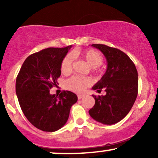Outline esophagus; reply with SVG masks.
<instances>
[{
	"label": "esophagus",
	"instance_id": "obj_1",
	"mask_svg": "<svg viewBox=\"0 0 158 158\" xmlns=\"http://www.w3.org/2000/svg\"><path fill=\"white\" fill-rule=\"evenodd\" d=\"M84 94H79V95H78L77 96V97H78V99H81V98H82L83 97H84Z\"/></svg>",
	"mask_w": 158,
	"mask_h": 158
}]
</instances>
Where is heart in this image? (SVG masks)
Instances as JSON below:
<instances>
[{"label": "heart", "instance_id": "obj_1", "mask_svg": "<svg viewBox=\"0 0 158 158\" xmlns=\"http://www.w3.org/2000/svg\"><path fill=\"white\" fill-rule=\"evenodd\" d=\"M80 56L85 60L88 65L94 70H99V67L102 64L103 57L99 52L94 49H88L81 52L74 51L71 54H68L64 57L61 63V71L63 74L70 73L73 68V57ZM91 80L89 77L73 76L66 81V86L68 89L75 92H81L87 87L90 86Z\"/></svg>", "mask_w": 158, "mask_h": 158}]
</instances>
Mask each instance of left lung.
<instances>
[{
  "instance_id": "1",
  "label": "left lung",
  "mask_w": 158,
  "mask_h": 158,
  "mask_svg": "<svg viewBox=\"0 0 158 158\" xmlns=\"http://www.w3.org/2000/svg\"><path fill=\"white\" fill-rule=\"evenodd\" d=\"M106 56L107 70L92 88L105 96L93 95L95 105L89 110L90 117L105 125H113L124 118L131 109L138 93V74L131 59L120 50L105 44H94Z\"/></svg>"
}]
</instances>
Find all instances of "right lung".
<instances>
[{"mask_svg": "<svg viewBox=\"0 0 158 158\" xmlns=\"http://www.w3.org/2000/svg\"><path fill=\"white\" fill-rule=\"evenodd\" d=\"M71 45L50 48L29 56L23 63L15 83L21 110L29 122L44 131H56L68 121L77 96L64 90L59 96L50 94L61 76V63Z\"/></svg>", "mask_w": 158, "mask_h": 158, "instance_id": "right-lung-1", "label": "right lung"}]
</instances>
